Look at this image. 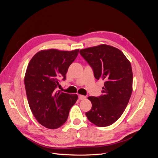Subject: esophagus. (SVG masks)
Segmentation results:
<instances>
[{"instance_id": "34e87169", "label": "esophagus", "mask_w": 158, "mask_h": 158, "mask_svg": "<svg viewBox=\"0 0 158 158\" xmlns=\"http://www.w3.org/2000/svg\"><path fill=\"white\" fill-rule=\"evenodd\" d=\"M85 98H86V97H85V96H83V95H79V99L80 100H84V99H85Z\"/></svg>"}]
</instances>
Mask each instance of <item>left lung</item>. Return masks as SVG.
Segmentation results:
<instances>
[{"mask_svg":"<svg viewBox=\"0 0 158 158\" xmlns=\"http://www.w3.org/2000/svg\"><path fill=\"white\" fill-rule=\"evenodd\" d=\"M79 53L92 66L95 78L105 81L102 96L88 97L92 106L85 115L97 126H109L122 115L132 95L130 62L121 50L105 44L83 49Z\"/></svg>","mask_w":158,"mask_h":158,"instance_id":"obj_1","label":"left lung"}]
</instances>
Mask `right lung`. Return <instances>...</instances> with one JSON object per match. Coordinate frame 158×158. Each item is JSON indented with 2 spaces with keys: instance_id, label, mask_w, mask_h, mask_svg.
<instances>
[{
  "instance_id": "1",
  "label": "right lung",
  "mask_w": 158,
  "mask_h": 158,
  "mask_svg": "<svg viewBox=\"0 0 158 158\" xmlns=\"http://www.w3.org/2000/svg\"><path fill=\"white\" fill-rule=\"evenodd\" d=\"M79 49H43L32 57L26 69L24 84L28 105L37 122L49 129H57L68 118L77 94L56 92L59 79H66L69 66Z\"/></svg>"
}]
</instances>
